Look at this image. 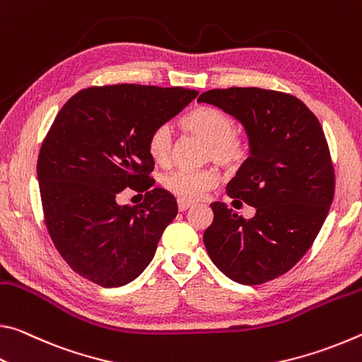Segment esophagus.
Returning <instances> with one entry per match:
<instances>
[{
  "label": "esophagus",
  "mask_w": 362,
  "mask_h": 362,
  "mask_svg": "<svg viewBox=\"0 0 362 362\" xmlns=\"http://www.w3.org/2000/svg\"><path fill=\"white\" fill-rule=\"evenodd\" d=\"M194 204L192 202H187V200H177V209H180V211H186L189 209H192Z\"/></svg>",
  "instance_id": "obj_1"
}]
</instances>
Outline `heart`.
Segmentation results:
<instances>
[{
	"mask_svg": "<svg viewBox=\"0 0 362 362\" xmlns=\"http://www.w3.org/2000/svg\"><path fill=\"white\" fill-rule=\"evenodd\" d=\"M182 127L189 133L206 141L205 158L215 162L224 170H235L247 157L245 141L235 133V120L228 112L216 107L202 105L189 112L182 118ZM153 162L167 165L173 153V132L163 123L152 129L147 139ZM218 171L205 170H175L163 176V187L176 197L187 202L199 200L205 192L218 185Z\"/></svg>",
	"mask_w": 362,
	"mask_h": 362,
	"instance_id": "heart-1",
	"label": "heart"
}]
</instances>
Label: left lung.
Wrapping results in <instances>:
<instances>
[{"instance_id": "1", "label": "left lung", "mask_w": 362, "mask_h": 362, "mask_svg": "<svg viewBox=\"0 0 362 362\" xmlns=\"http://www.w3.org/2000/svg\"><path fill=\"white\" fill-rule=\"evenodd\" d=\"M197 100L244 127L250 156L226 191L257 210L245 220L226 204H210L215 216L204 233L206 253L239 284L276 279L310 250L334 200L335 175L321 123L300 99L262 88L210 90Z\"/></svg>"}]
</instances>
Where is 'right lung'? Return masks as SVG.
Masks as SVG:
<instances>
[{"instance_id":"1","label":"right lung","mask_w":362,"mask_h":362,"mask_svg":"<svg viewBox=\"0 0 362 362\" xmlns=\"http://www.w3.org/2000/svg\"><path fill=\"white\" fill-rule=\"evenodd\" d=\"M195 96L181 86L123 83L86 88L59 110L37 175L47 233L76 274L120 287L149 266L177 204L168 191L152 187L147 139ZM127 187L146 192L145 202L118 206Z\"/></svg>"}]
</instances>
